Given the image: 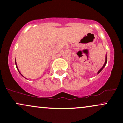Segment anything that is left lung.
Wrapping results in <instances>:
<instances>
[{"label": "left lung", "mask_w": 123, "mask_h": 123, "mask_svg": "<svg viewBox=\"0 0 123 123\" xmlns=\"http://www.w3.org/2000/svg\"><path fill=\"white\" fill-rule=\"evenodd\" d=\"M106 62H107V58H106H106H105V63H104V65H103V67H102V68H101V69H100V70L98 71V73H98V74L99 73H100V72H101V71L102 70H103V68H104V66L106 65Z\"/></svg>", "instance_id": "obj_1"}]
</instances>
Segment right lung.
I'll return each mask as SVG.
<instances>
[{"label":"right lung","instance_id":"add662e5","mask_svg":"<svg viewBox=\"0 0 123 123\" xmlns=\"http://www.w3.org/2000/svg\"><path fill=\"white\" fill-rule=\"evenodd\" d=\"M15 63H16V62H15ZM16 66H17V69H18V67H17V63H16ZM18 71H19V69H18ZM19 73H20V72H19ZM22 75V74H21Z\"/></svg>","mask_w":123,"mask_h":123}]
</instances>
